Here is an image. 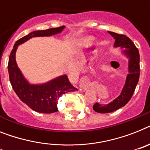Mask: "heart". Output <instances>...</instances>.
Wrapping results in <instances>:
<instances>
[{
	"instance_id": "heart-1",
	"label": "heart",
	"mask_w": 150,
	"mask_h": 150,
	"mask_svg": "<svg viewBox=\"0 0 150 150\" xmlns=\"http://www.w3.org/2000/svg\"><path fill=\"white\" fill-rule=\"evenodd\" d=\"M91 38H81L78 41V45L80 47H86L88 44L91 42Z\"/></svg>"
}]
</instances>
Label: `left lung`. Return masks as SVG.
<instances>
[{"instance_id":"obj_1","label":"left lung","mask_w":150,"mask_h":150,"mask_svg":"<svg viewBox=\"0 0 150 150\" xmlns=\"http://www.w3.org/2000/svg\"><path fill=\"white\" fill-rule=\"evenodd\" d=\"M115 39L114 47L122 48V54L129 58L128 71L129 74L126 76L125 86L122 90L121 94L112 102L107 105H101L96 103L93 105V109L98 113H109L114 112L126 105L132 98L138 83L140 74L139 69V53L138 48L134 43L124 35H119L117 33L108 31Z\"/></svg>"}]
</instances>
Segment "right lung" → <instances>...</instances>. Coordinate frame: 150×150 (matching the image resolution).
Listing matches in <instances>:
<instances>
[{
    "instance_id": "add662e5",
    "label": "right lung",
    "mask_w": 150,
    "mask_h": 150,
    "mask_svg": "<svg viewBox=\"0 0 150 150\" xmlns=\"http://www.w3.org/2000/svg\"><path fill=\"white\" fill-rule=\"evenodd\" d=\"M64 27L35 31L16 41L10 54L8 61V73L12 88L18 98L28 105L32 110L41 113H53L58 110V99L61 96L78 90L70 83L66 75H61L43 84H30L24 77L16 62V51L18 45L31 38L47 37L59 34Z\"/></svg>"
}]
</instances>
